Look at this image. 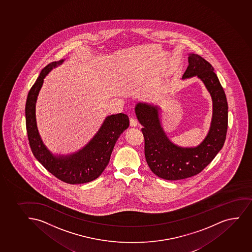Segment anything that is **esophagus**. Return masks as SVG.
I'll use <instances>...</instances> for the list:
<instances>
[{"instance_id": "esophagus-1", "label": "esophagus", "mask_w": 252, "mask_h": 252, "mask_svg": "<svg viewBox=\"0 0 252 252\" xmlns=\"http://www.w3.org/2000/svg\"><path fill=\"white\" fill-rule=\"evenodd\" d=\"M137 124H138V123H137L136 120H135V119H133V118H131V119H130V127H136Z\"/></svg>"}]
</instances>
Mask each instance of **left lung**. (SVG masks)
Wrapping results in <instances>:
<instances>
[{
    "label": "left lung",
    "instance_id": "8db88e82",
    "mask_svg": "<svg viewBox=\"0 0 252 252\" xmlns=\"http://www.w3.org/2000/svg\"><path fill=\"white\" fill-rule=\"evenodd\" d=\"M197 77L211 95L213 114L207 135L197 146L184 147L169 139L161 123L159 105L139 101L134 108L143 126L145 159L151 171L162 179H185L195 176L214 159L225 141L228 102L214 67L200 55L188 54V66L183 80Z\"/></svg>",
    "mask_w": 252,
    "mask_h": 252
}]
</instances>
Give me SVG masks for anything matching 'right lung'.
Listing matches in <instances>:
<instances>
[{"label": "right lung", "mask_w": 252, "mask_h": 252, "mask_svg": "<svg viewBox=\"0 0 252 252\" xmlns=\"http://www.w3.org/2000/svg\"><path fill=\"white\" fill-rule=\"evenodd\" d=\"M65 60L49 63L29 91L25 106L26 127L29 145L35 158L58 179L69 184L90 183L104 171L110 160L116 142L129 125L125 113L106 117L98 131L87 145L69 154H55L44 145L36 120V103L46 75Z\"/></svg>", "instance_id": "right-lung-1"}]
</instances>
